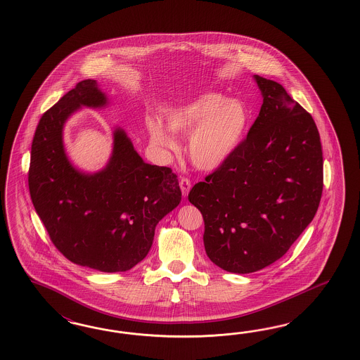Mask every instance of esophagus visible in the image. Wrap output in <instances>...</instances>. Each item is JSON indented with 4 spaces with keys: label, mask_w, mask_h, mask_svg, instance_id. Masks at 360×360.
I'll return each instance as SVG.
<instances>
[{
    "label": "esophagus",
    "mask_w": 360,
    "mask_h": 360,
    "mask_svg": "<svg viewBox=\"0 0 360 360\" xmlns=\"http://www.w3.org/2000/svg\"><path fill=\"white\" fill-rule=\"evenodd\" d=\"M179 186H181V190H182V195H188V191L191 188V181L188 178L184 176V178L179 179Z\"/></svg>",
    "instance_id": "obj_1"
}]
</instances>
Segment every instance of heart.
<instances>
[{"label": "heart", "instance_id": "1", "mask_svg": "<svg viewBox=\"0 0 360 360\" xmlns=\"http://www.w3.org/2000/svg\"><path fill=\"white\" fill-rule=\"evenodd\" d=\"M250 120L248 109L238 98L207 92L165 113L167 127L179 134H190L188 153L202 170H215L236 150ZM150 140L162 150L176 152L178 141L161 121L146 122Z\"/></svg>", "mask_w": 360, "mask_h": 360}]
</instances>
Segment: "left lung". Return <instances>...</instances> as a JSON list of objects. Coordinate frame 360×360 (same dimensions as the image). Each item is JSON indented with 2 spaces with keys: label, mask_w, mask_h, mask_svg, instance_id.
<instances>
[{
  "label": "left lung",
  "mask_w": 360,
  "mask_h": 360,
  "mask_svg": "<svg viewBox=\"0 0 360 360\" xmlns=\"http://www.w3.org/2000/svg\"><path fill=\"white\" fill-rule=\"evenodd\" d=\"M253 77L262 105L247 139L188 194L205 220L210 260L240 274L283 257L314 218L323 188L311 115L277 82Z\"/></svg>",
  "instance_id": "1"
}]
</instances>
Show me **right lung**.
<instances>
[{"label":"right lung","instance_id":"1","mask_svg":"<svg viewBox=\"0 0 360 360\" xmlns=\"http://www.w3.org/2000/svg\"><path fill=\"white\" fill-rule=\"evenodd\" d=\"M107 95L87 79L41 117L32 143L29 190L56 250L70 262L100 272H125L150 251L158 221L181 202L170 167L143 162L121 128L98 173L80 172L63 145L67 119L82 107L103 108Z\"/></svg>","mask_w":360,"mask_h":360}]
</instances>
